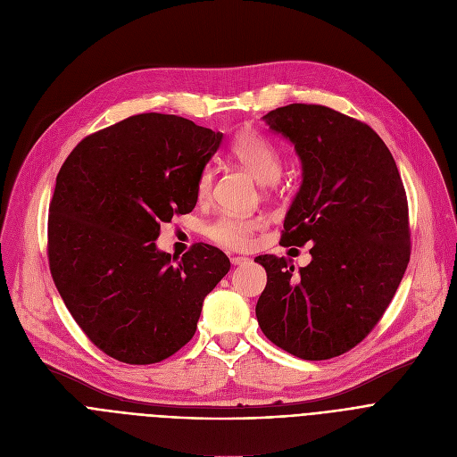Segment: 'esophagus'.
Segmentation results:
<instances>
[{
  "instance_id": "esophagus-1",
  "label": "esophagus",
  "mask_w": 457,
  "mask_h": 457,
  "mask_svg": "<svg viewBox=\"0 0 457 457\" xmlns=\"http://www.w3.org/2000/svg\"><path fill=\"white\" fill-rule=\"evenodd\" d=\"M250 259L248 257H231V264L235 266H240V264H248Z\"/></svg>"
}]
</instances>
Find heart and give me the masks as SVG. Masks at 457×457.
I'll list each match as a JSON object with an SVG mask.
<instances>
[{"label":"heart","mask_w":457,"mask_h":457,"mask_svg":"<svg viewBox=\"0 0 457 457\" xmlns=\"http://www.w3.org/2000/svg\"><path fill=\"white\" fill-rule=\"evenodd\" d=\"M233 158L245 167L262 186L276 184L281 176L283 160L276 145L255 132H245L237 136L231 145ZM212 186V169L205 167L200 172L196 191L200 198H205ZM262 226L261 219H246L235 215H222L207 226V237L219 245L233 250H246L252 245L253 233Z\"/></svg>","instance_id":"obj_1"}]
</instances>
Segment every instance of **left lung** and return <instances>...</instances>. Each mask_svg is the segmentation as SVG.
Segmentation results:
<instances>
[{
  "label": "left lung",
  "instance_id": "8db88e82",
  "mask_svg": "<svg viewBox=\"0 0 457 457\" xmlns=\"http://www.w3.org/2000/svg\"><path fill=\"white\" fill-rule=\"evenodd\" d=\"M262 120L301 162L281 245L311 242L312 261L294 273L285 257H255L268 278L257 321L297 358H334L368 337L403 281L410 261L403 179L377 132L340 112L288 104Z\"/></svg>",
  "mask_w": 457,
  "mask_h": 457
}]
</instances>
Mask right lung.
Returning <instances> with one entry per match:
<instances>
[{"instance_id":"1","label":"right lung","mask_w":457,"mask_h":457,"mask_svg":"<svg viewBox=\"0 0 457 457\" xmlns=\"http://www.w3.org/2000/svg\"><path fill=\"white\" fill-rule=\"evenodd\" d=\"M222 134L139 113L82 139L56 176L49 268L86 337L125 363H156L196 332L229 259L200 242L181 259L158 250L160 226L191 212Z\"/></svg>"}]
</instances>
